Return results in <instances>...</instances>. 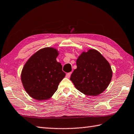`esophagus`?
<instances>
[{
	"label": "esophagus",
	"instance_id": "obj_1",
	"mask_svg": "<svg viewBox=\"0 0 134 134\" xmlns=\"http://www.w3.org/2000/svg\"><path fill=\"white\" fill-rule=\"evenodd\" d=\"M71 72H69V73H67V74H66V77H67V78H70V76H71Z\"/></svg>",
	"mask_w": 134,
	"mask_h": 134
}]
</instances>
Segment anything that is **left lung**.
I'll use <instances>...</instances> for the list:
<instances>
[{
    "label": "left lung",
    "mask_w": 134,
    "mask_h": 134,
    "mask_svg": "<svg viewBox=\"0 0 134 134\" xmlns=\"http://www.w3.org/2000/svg\"><path fill=\"white\" fill-rule=\"evenodd\" d=\"M77 69L70 80L81 92L88 96H98L109 86L113 71L109 62L94 49L83 51L76 62Z\"/></svg>",
    "instance_id": "left-lung-1"
}]
</instances>
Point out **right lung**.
Instances as JSON below:
<instances>
[{
	"instance_id": "right-lung-1",
	"label": "right lung",
	"mask_w": 134,
	"mask_h": 134,
	"mask_svg": "<svg viewBox=\"0 0 134 134\" xmlns=\"http://www.w3.org/2000/svg\"><path fill=\"white\" fill-rule=\"evenodd\" d=\"M59 51L53 47L39 49L24 65L21 80L25 91L37 100L49 99L65 76L61 63L57 62Z\"/></svg>"
}]
</instances>
